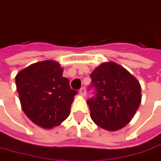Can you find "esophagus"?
<instances>
[{
  "label": "esophagus",
  "instance_id": "1",
  "mask_svg": "<svg viewBox=\"0 0 161 161\" xmlns=\"http://www.w3.org/2000/svg\"><path fill=\"white\" fill-rule=\"evenodd\" d=\"M79 94L82 95V96H85L86 94V90L85 87H82L80 90H79Z\"/></svg>",
  "mask_w": 161,
  "mask_h": 161
}]
</instances>
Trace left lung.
<instances>
[{
	"instance_id": "left-lung-1",
	"label": "left lung",
	"mask_w": 161,
	"mask_h": 161,
	"mask_svg": "<svg viewBox=\"0 0 161 161\" xmlns=\"http://www.w3.org/2000/svg\"><path fill=\"white\" fill-rule=\"evenodd\" d=\"M95 95L87 101L92 121L103 129L116 131L134 118L142 100L136 77L113 61L103 62L92 72Z\"/></svg>"
}]
</instances>
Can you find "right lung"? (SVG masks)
Masks as SVG:
<instances>
[{"mask_svg":"<svg viewBox=\"0 0 161 161\" xmlns=\"http://www.w3.org/2000/svg\"><path fill=\"white\" fill-rule=\"evenodd\" d=\"M63 69L55 60L31 64L16 75L21 108L36 125L51 129L59 125L70 114L77 93L69 80L62 76Z\"/></svg>","mask_w":161,"mask_h":161,"instance_id":"obj_1","label":"right lung"}]
</instances>
